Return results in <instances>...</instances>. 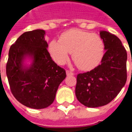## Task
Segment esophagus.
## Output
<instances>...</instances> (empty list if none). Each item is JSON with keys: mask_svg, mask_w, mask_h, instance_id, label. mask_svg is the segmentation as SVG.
Here are the masks:
<instances>
[{"mask_svg": "<svg viewBox=\"0 0 132 132\" xmlns=\"http://www.w3.org/2000/svg\"><path fill=\"white\" fill-rule=\"evenodd\" d=\"M66 73H67L68 76H73V75H74V73L73 72H71L70 70H66Z\"/></svg>", "mask_w": 132, "mask_h": 132, "instance_id": "34e87169", "label": "esophagus"}]
</instances>
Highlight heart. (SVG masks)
<instances>
[{"mask_svg":"<svg viewBox=\"0 0 132 132\" xmlns=\"http://www.w3.org/2000/svg\"><path fill=\"white\" fill-rule=\"evenodd\" d=\"M49 52L53 60L59 64L66 63L70 53L79 68L88 70L95 68L104 56V44L101 38L81 30L64 32L58 40L49 44Z\"/></svg>","mask_w":132,"mask_h":132,"instance_id":"heart-1","label":"heart"}]
</instances>
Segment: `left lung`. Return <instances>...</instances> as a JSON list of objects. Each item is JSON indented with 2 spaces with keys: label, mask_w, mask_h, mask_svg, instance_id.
<instances>
[{
  "label": "left lung",
  "mask_w": 132,
  "mask_h": 132,
  "mask_svg": "<svg viewBox=\"0 0 132 132\" xmlns=\"http://www.w3.org/2000/svg\"><path fill=\"white\" fill-rule=\"evenodd\" d=\"M106 52L101 63L93 70L77 75L76 95L85 106L108 104L124 87L127 79V53L120 39L108 31H100Z\"/></svg>",
  "instance_id": "left-lung-1"
}]
</instances>
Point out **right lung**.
Listing matches in <instances>:
<instances>
[{"label": "right lung", "mask_w": 132, "mask_h": 132, "mask_svg": "<svg viewBox=\"0 0 132 132\" xmlns=\"http://www.w3.org/2000/svg\"><path fill=\"white\" fill-rule=\"evenodd\" d=\"M45 31L37 29L23 33L12 45L6 63L11 92L20 103L32 109H44L52 104L65 70L55 63L47 50ZM32 60L30 66L24 60Z\"/></svg>", "instance_id": "1"}]
</instances>
